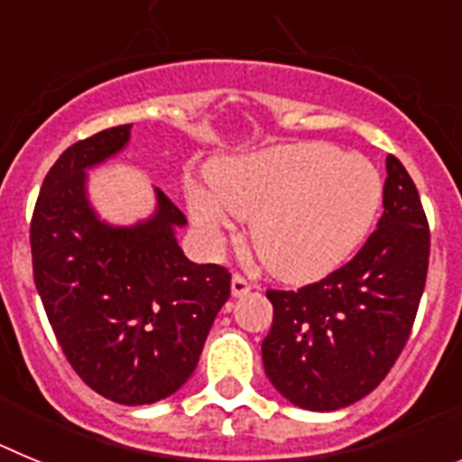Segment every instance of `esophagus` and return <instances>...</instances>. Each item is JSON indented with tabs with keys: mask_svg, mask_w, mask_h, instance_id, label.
I'll return each instance as SVG.
<instances>
[{
	"mask_svg": "<svg viewBox=\"0 0 462 462\" xmlns=\"http://www.w3.org/2000/svg\"><path fill=\"white\" fill-rule=\"evenodd\" d=\"M252 289H254V284H252V282L247 280V277L238 275V273H236V275L231 277V293H234L236 298L245 296V293H250Z\"/></svg>",
	"mask_w": 462,
	"mask_h": 462,
	"instance_id": "obj_1",
	"label": "esophagus"
}]
</instances>
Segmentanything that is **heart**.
I'll list each match as a JSON object with an SVG mask.
<instances>
[{"instance_id": "obj_1", "label": "heart", "mask_w": 462, "mask_h": 462, "mask_svg": "<svg viewBox=\"0 0 462 462\" xmlns=\"http://www.w3.org/2000/svg\"><path fill=\"white\" fill-rule=\"evenodd\" d=\"M210 187H191L189 212L206 231L252 219L263 266L287 282L330 275L368 238L383 201L373 162L330 143H293L210 169Z\"/></svg>"}]
</instances>
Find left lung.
<instances>
[{
	"label": "left lung",
	"mask_w": 462,
	"mask_h": 462,
	"mask_svg": "<svg viewBox=\"0 0 462 462\" xmlns=\"http://www.w3.org/2000/svg\"><path fill=\"white\" fill-rule=\"evenodd\" d=\"M428 256L419 191L389 154L383 215L361 252L298 291H266L273 326L261 356L273 386L310 411L342 410L377 389L410 337Z\"/></svg>",
	"instance_id": "1"
}]
</instances>
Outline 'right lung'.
<instances>
[{
	"label": "right lung",
	"mask_w": 462,
	"mask_h": 462,
	"mask_svg": "<svg viewBox=\"0 0 462 462\" xmlns=\"http://www.w3.org/2000/svg\"><path fill=\"white\" fill-rule=\"evenodd\" d=\"M129 136L132 125L113 126L60 154L36 199L32 266L79 377L113 402L152 405L194 373L231 273L187 259L175 240L187 219L162 189L152 215L132 226L97 215L88 171L122 152Z\"/></svg>",
	"instance_id": "add662e5"
}]
</instances>
